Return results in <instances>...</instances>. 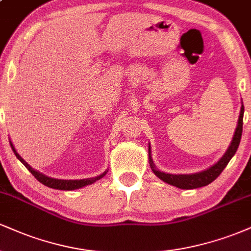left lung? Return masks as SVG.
Returning a JSON list of instances; mask_svg holds the SVG:
<instances>
[{
	"mask_svg": "<svg viewBox=\"0 0 251 251\" xmlns=\"http://www.w3.org/2000/svg\"><path fill=\"white\" fill-rule=\"evenodd\" d=\"M243 114H244V107L242 105L241 107V113H240V118H238V123H237V127H236L234 138H232V142L230 144L229 149L226 152V154L221 158V160L217 164H215L212 168H210L205 171L200 172V174H194V175H170V174H164V172L158 171L154 168V164L152 162L151 158V153H150V148H149V154H150V165H151L152 171L154 172V175L157 176L158 178L165 181V183L170 184V185L177 186L179 189H185V190H190V189H197V188H201V186H205L208 184L214 181L216 178L218 177L222 174L226 166L227 165V163L230 162L234 154L237 151L238 145H240L241 142V137H242V128H243Z\"/></svg>",
	"mask_w": 251,
	"mask_h": 251,
	"instance_id": "1",
	"label": "left lung"
}]
</instances>
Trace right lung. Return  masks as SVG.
Segmentation results:
<instances>
[{
	"label": "right lung",
	"instance_id": "right-lung-1",
	"mask_svg": "<svg viewBox=\"0 0 251 251\" xmlns=\"http://www.w3.org/2000/svg\"><path fill=\"white\" fill-rule=\"evenodd\" d=\"M10 146H11V149H13L14 153H15V155L17 157V159H20V162H21L25 166V168L29 170L30 174L33 175L34 177H35L36 179L40 181V183H42L43 185L48 186V188L56 189V190H75V189L82 188V186L89 185V184L94 183L96 180L100 179L102 176H105V174H103L101 176H98V177L88 178V179H80V180H62V179H55V178L47 177V176L40 174V172L35 171V170H34L33 168H30V166L28 165V164L25 163L21 157H20V154L15 151V149H14L13 144H11V143H10Z\"/></svg>",
	"mask_w": 251,
	"mask_h": 251
}]
</instances>
